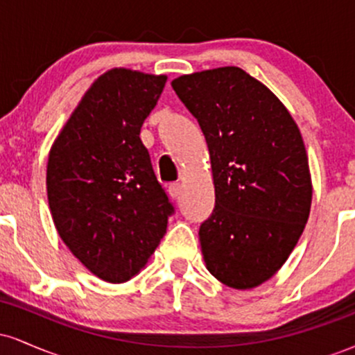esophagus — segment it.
<instances>
[{
  "instance_id": "1",
  "label": "esophagus",
  "mask_w": 355,
  "mask_h": 355,
  "mask_svg": "<svg viewBox=\"0 0 355 355\" xmlns=\"http://www.w3.org/2000/svg\"><path fill=\"white\" fill-rule=\"evenodd\" d=\"M168 193L172 198H178L182 195V185L180 183H170L168 185Z\"/></svg>"
}]
</instances>
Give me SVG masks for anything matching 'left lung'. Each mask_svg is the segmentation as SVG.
<instances>
[{"label": "left lung", "mask_w": 355, "mask_h": 355, "mask_svg": "<svg viewBox=\"0 0 355 355\" xmlns=\"http://www.w3.org/2000/svg\"><path fill=\"white\" fill-rule=\"evenodd\" d=\"M172 87L209 145L215 209L198 232L207 268L232 288H254L284 266L311 214L299 126L242 68L183 75Z\"/></svg>", "instance_id": "8db88e82"}]
</instances>
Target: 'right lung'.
<instances>
[{
    "label": "right lung",
    "mask_w": 355,
    "mask_h": 355,
    "mask_svg": "<svg viewBox=\"0 0 355 355\" xmlns=\"http://www.w3.org/2000/svg\"><path fill=\"white\" fill-rule=\"evenodd\" d=\"M165 75L113 68L93 81L50 150L46 191L61 240L92 274L135 277L166 232L173 205L140 140Z\"/></svg>",
    "instance_id": "obj_1"
}]
</instances>
